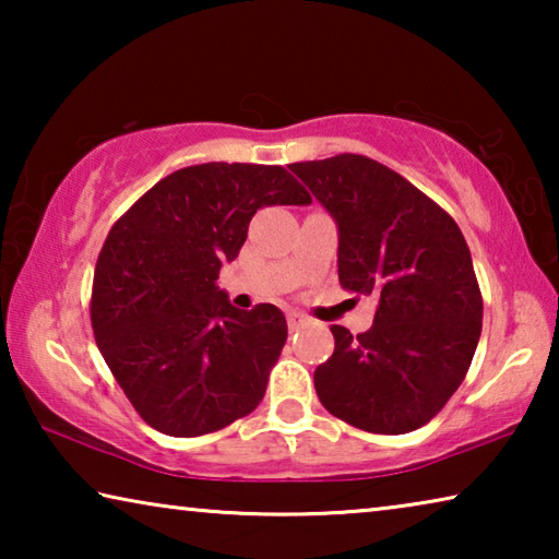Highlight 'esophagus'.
I'll return each mask as SVG.
<instances>
[{
  "label": "esophagus",
  "mask_w": 559,
  "mask_h": 559,
  "mask_svg": "<svg viewBox=\"0 0 559 559\" xmlns=\"http://www.w3.org/2000/svg\"><path fill=\"white\" fill-rule=\"evenodd\" d=\"M286 318H288V328H290V330H298L300 325L308 323V318L302 316V313H298V310H290V313H288Z\"/></svg>",
  "instance_id": "obj_1"
}]
</instances>
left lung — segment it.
Segmentation results:
<instances>
[{
  "instance_id": "1",
  "label": "left lung",
  "mask_w": 559,
  "mask_h": 559,
  "mask_svg": "<svg viewBox=\"0 0 559 559\" xmlns=\"http://www.w3.org/2000/svg\"><path fill=\"white\" fill-rule=\"evenodd\" d=\"M337 222L340 286L374 296V323L316 370L325 409L372 433H406L437 416L476 353L484 298L459 224L394 169L343 153L290 165Z\"/></svg>"
}]
</instances>
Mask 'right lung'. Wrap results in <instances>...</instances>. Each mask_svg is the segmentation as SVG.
<instances>
[{
  "mask_svg": "<svg viewBox=\"0 0 559 559\" xmlns=\"http://www.w3.org/2000/svg\"><path fill=\"white\" fill-rule=\"evenodd\" d=\"M310 204L281 165H192L112 224L93 273L91 325L120 390L150 427L202 437L257 409L288 337L281 310H239L216 288L251 216Z\"/></svg>",
  "mask_w": 559,
  "mask_h": 559,
  "instance_id": "add662e5",
  "label": "right lung"
}]
</instances>
